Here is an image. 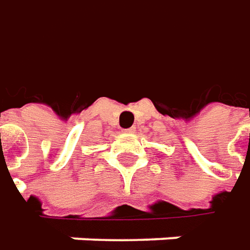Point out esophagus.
<instances>
[{"mask_svg":"<svg viewBox=\"0 0 250 250\" xmlns=\"http://www.w3.org/2000/svg\"><path fill=\"white\" fill-rule=\"evenodd\" d=\"M123 131H125V134H131V133H134V131H135V128H134V127H130V128H125Z\"/></svg>","mask_w":250,"mask_h":250,"instance_id":"obj_1","label":"esophagus"}]
</instances>
